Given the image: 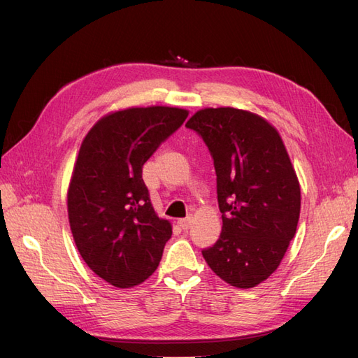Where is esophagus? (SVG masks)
<instances>
[{
    "label": "esophagus",
    "mask_w": 358,
    "mask_h": 358,
    "mask_svg": "<svg viewBox=\"0 0 358 358\" xmlns=\"http://www.w3.org/2000/svg\"><path fill=\"white\" fill-rule=\"evenodd\" d=\"M191 224H192V216H187V218L179 220V225L182 227L183 230H188L189 227H191Z\"/></svg>",
    "instance_id": "esophagus-1"
}]
</instances>
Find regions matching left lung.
<instances>
[{
  "instance_id": "obj_1",
  "label": "left lung",
  "mask_w": 358,
  "mask_h": 358,
  "mask_svg": "<svg viewBox=\"0 0 358 358\" xmlns=\"http://www.w3.org/2000/svg\"><path fill=\"white\" fill-rule=\"evenodd\" d=\"M208 146L222 213L220 239L201 251L225 282L252 288L278 268L296 234L300 185L282 138L263 117L203 109L185 125Z\"/></svg>"
}]
</instances>
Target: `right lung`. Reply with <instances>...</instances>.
<instances>
[{
	"label": "right lung",
	"mask_w": 358,
	"mask_h": 358,
	"mask_svg": "<svg viewBox=\"0 0 358 358\" xmlns=\"http://www.w3.org/2000/svg\"><path fill=\"white\" fill-rule=\"evenodd\" d=\"M187 117L178 107H133L100 119L82 142L67 200L71 233L85 263L115 287L152 275L171 237L142 167Z\"/></svg>",
	"instance_id": "1"
}]
</instances>
